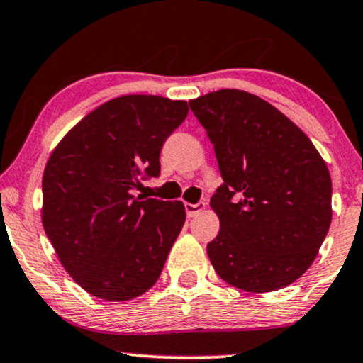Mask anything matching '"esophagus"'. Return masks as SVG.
Returning a JSON list of instances; mask_svg holds the SVG:
<instances>
[{"instance_id": "esophagus-1", "label": "esophagus", "mask_w": 363, "mask_h": 363, "mask_svg": "<svg viewBox=\"0 0 363 363\" xmlns=\"http://www.w3.org/2000/svg\"><path fill=\"white\" fill-rule=\"evenodd\" d=\"M204 209H206V203H204V201H199V203H196V204L186 203V213L189 218L198 216L199 213L204 211Z\"/></svg>"}]
</instances>
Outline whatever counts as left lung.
Instances as JSON below:
<instances>
[{
    "mask_svg": "<svg viewBox=\"0 0 363 363\" xmlns=\"http://www.w3.org/2000/svg\"><path fill=\"white\" fill-rule=\"evenodd\" d=\"M215 145L223 184L209 206L216 274L247 292L289 286L311 267L331 223V177L308 135L276 106L240 89L191 99Z\"/></svg>",
    "mask_w": 363,
    "mask_h": 363,
    "instance_id": "left-lung-1",
    "label": "left lung"
}]
</instances>
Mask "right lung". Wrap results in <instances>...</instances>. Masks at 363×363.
<instances>
[{
    "label": "right lung",
    "instance_id": "add662e5",
    "mask_svg": "<svg viewBox=\"0 0 363 363\" xmlns=\"http://www.w3.org/2000/svg\"><path fill=\"white\" fill-rule=\"evenodd\" d=\"M186 101L128 94L110 99L57 143L42 177V223L62 267L89 294L130 301L157 282L186 221L182 201L133 194L160 174L165 138Z\"/></svg>",
    "mask_w": 363,
    "mask_h": 363
}]
</instances>
